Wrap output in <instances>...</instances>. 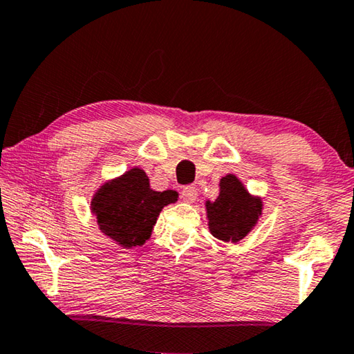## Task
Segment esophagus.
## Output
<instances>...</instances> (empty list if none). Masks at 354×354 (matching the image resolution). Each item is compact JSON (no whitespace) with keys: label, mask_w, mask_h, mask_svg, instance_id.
<instances>
[{"label":"esophagus","mask_w":354,"mask_h":354,"mask_svg":"<svg viewBox=\"0 0 354 354\" xmlns=\"http://www.w3.org/2000/svg\"><path fill=\"white\" fill-rule=\"evenodd\" d=\"M196 195H198V192H196V189L194 187V185H187V187H184L181 190V198L184 201H195L196 200Z\"/></svg>","instance_id":"1"}]
</instances>
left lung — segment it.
<instances>
[{"label": "left lung", "instance_id": "8db88e82", "mask_svg": "<svg viewBox=\"0 0 354 354\" xmlns=\"http://www.w3.org/2000/svg\"><path fill=\"white\" fill-rule=\"evenodd\" d=\"M209 231L223 242H239L253 230L262 214V201L251 196L234 175L220 179V195L206 203Z\"/></svg>", "mask_w": 354, "mask_h": 354}]
</instances>
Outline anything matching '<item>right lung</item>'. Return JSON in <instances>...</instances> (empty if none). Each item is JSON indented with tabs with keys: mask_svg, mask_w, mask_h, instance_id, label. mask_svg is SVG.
Returning a JSON list of instances; mask_svg holds the SVG:
<instances>
[{
	"mask_svg": "<svg viewBox=\"0 0 354 354\" xmlns=\"http://www.w3.org/2000/svg\"><path fill=\"white\" fill-rule=\"evenodd\" d=\"M178 200V192L149 189L145 171L133 169L101 185L92 200L101 232L124 248L143 245L162 207Z\"/></svg>",
	"mask_w": 354,
	"mask_h": 354,
	"instance_id": "obj_1",
	"label": "right lung"
}]
</instances>
